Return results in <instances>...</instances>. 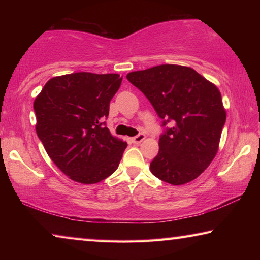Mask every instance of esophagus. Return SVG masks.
<instances>
[{"label":"esophagus","mask_w":260,"mask_h":260,"mask_svg":"<svg viewBox=\"0 0 260 260\" xmlns=\"http://www.w3.org/2000/svg\"><path fill=\"white\" fill-rule=\"evenodd\" d=\"M144 139H146V135H144L143 133H140V134H138L136 136H134L133 139H132V142L135 143V144H139V143L142 142Z\"/></svg>","instance_id":"34e87169"}]
</instances>
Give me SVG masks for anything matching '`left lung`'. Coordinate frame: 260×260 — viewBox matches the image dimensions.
Listing matches in <instances>:
<instances>
[{"label": "left lung", "mask_w": 260, "mask_h": 260, "mask_svg": "<svg viewBox=\"0 0 260 260\" xmlns=\"http://www.w3.org/2000/svg\"><path fill=\"white\" fill-rule=\"evenodd\" d=\"M126 78L162 120L151 173L174 186L196 179L217 153L226 122L218 88L191 68L173 64L131 72Z\"/></svg>", "instance_id": "1"}]
</instances>
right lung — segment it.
I'll use <instances>...</instances> for the list:
<instances>
[{
	"mask_svg": "<svg viewBox=\"0 0 260 260\" xmlns=\"http://www.w3.org/2000/svg\"><path fill=\"white\" fill-rule=\"evenodd\" d=\"M119 74L77 72L50 79L34 101L37 134L57 167L80 183H96L119 165L127 147L104 120L121 85Z\"/></svg>",
	"mask_w": 260,
	"mask_h": 260,
	"instance_id": "obj_1",
	"label": "right lung"
}]
</instances>
